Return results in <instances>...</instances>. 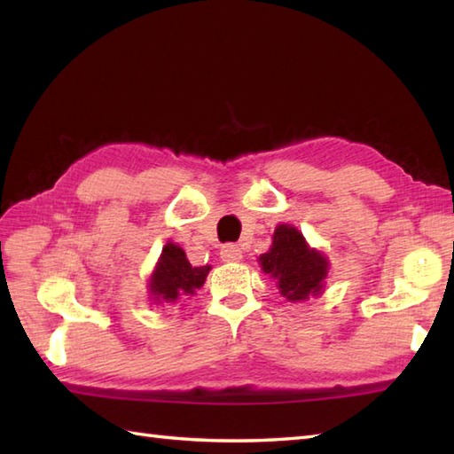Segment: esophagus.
<instances>
[{
  "label": "esophagus",
  "mask_w": 454,
  "mask_h": 454,
  "mask_svg": "<svg viewBox=\"0 0 454 454\" xmlns=\"http://www.w3.org/2000/svg\"><path fill=\"white\" fill-rule=\"evenodd\" d=\"M220 259H222V262H226V263L239 262V259H242V249H239V247L234 246V244L222 246V249H220Z\"/></svg>",
  "instance_id": "obj_1"
}]
</instances>
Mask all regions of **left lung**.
Returning <instances> with one entry per match:
<instances>
[{"instance_id":"left-lung-1","label":"left lung","mask_w":454,"mask_h":454,"mask_svg":"<svg viewBox=\"0 0 454 454\" xmlns=\"http://www.w3.org/2000/svg\"><path fill=\"white\" fill-rule=\"evenodd\" d=\"M257 263L288 302H306L325 291L330 259L320 249L308 246L301 230L293 224L275 228L273 244L257 257Z\"/></svg>"}]
</instances>
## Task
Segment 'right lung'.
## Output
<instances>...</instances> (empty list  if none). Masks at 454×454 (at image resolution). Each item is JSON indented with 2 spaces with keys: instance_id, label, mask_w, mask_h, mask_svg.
Here are the masks:
<instances>
[{
  "instance_id": "right-lung-1",
  "label": "right lung",
  "mask_w": 454,
  "mask_h": 454,
  "mask_svg": "<svg viewBox=\"0 0 454 454\" xmlns=\"http://www.w3.org/2000/svg\"><path fill=\"white\" fill-rule=\"evenodd\" d=\"M210 265L192 267L183 247L168 242L148 278V298L156 306H171L185 296H195L207 281Z\"/></svg>"
}]
</instances>
